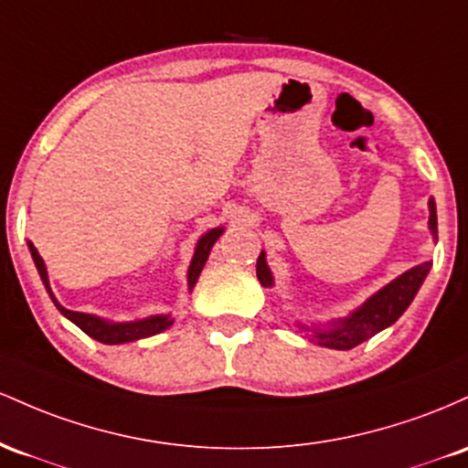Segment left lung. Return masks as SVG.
<instances>
[{
  "instance_id": "1",
  "label": "left lung",
  "mask_w": 468,
  "mask_h": 468,
  "mask_svg": "<svg viewBox=\"0 0 468 468\" xmlns=\"http://www.w3.org/2000/svg\"><path fill=\"white\" fill-rule=\"evenodd\" d=\"M429 232H431L433 240H438V214H435L433 198H429ZM429 271H431V261L420 262V265L411 267L404 274L393 278L391 282H387L376 293H371L360 307H356L347 316L334 318L324 324H304L298 320L296 327L320 347L354 349L356 345L365 343L371 335L391 327L407 312V307L416 298ZM256 276H259L262 287H274V276H271L270 265H267L265 251H261L259 262H256Z\"/></svg>"
}]
</instances>
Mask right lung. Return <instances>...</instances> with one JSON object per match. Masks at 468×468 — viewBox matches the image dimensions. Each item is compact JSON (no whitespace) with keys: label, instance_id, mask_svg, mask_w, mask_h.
<instances>
[{"label":"right lung","instance_id":"right-lung-1","mask_svg":"<svg viewBox=\"0 0 468 468\" xmlns=\"http://www.w3.org/2000/svg\"><path fill=\"white\" fill-rule=\"evenodd\" d=\"M220 234H223V228H212V229H207V232L197 240V248H194V256L190 261V267H187V290H190V292L194 290V285H197L198 276H201L203 267H206V262H207L209 251H212L214 243H217ZM28 250H30V256H33V261H35L37 271H39V276H41V282H44L46 292H48L50 301L55 303V307L59 309V312L64 314V316L70 320V323H75L83 334H88L90 338L99 340V343H103V345L134 343V340L150 338V335L165 332V329H170L172 323H175V318H172L170 314H154V316H148V318H136V320H125V323H114V320L94 316V314H83V312H72V309H66L64 304L57 301L55 293H52L46 262H44V259H41L39 251H37V248L33 243H30V240H28Z\"/></svg>","mask_w":468,"mask_h":468}]
</instances>
